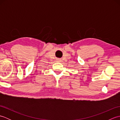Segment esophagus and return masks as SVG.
<instances>
[{"mask_svg": "<svg viewBox=\"0 0 120 120\" xmlns=\"http://www.w3.org/2000/svg\"><path fill=\"white\" fill-rule=\"evenodd\" d=\"M57 61H59H59H60V59H57Z\"/></svg>", "mask_w": 120, "mask_h": 120, "instance_id": "1", "label": "esophagus"}]
</instances>
